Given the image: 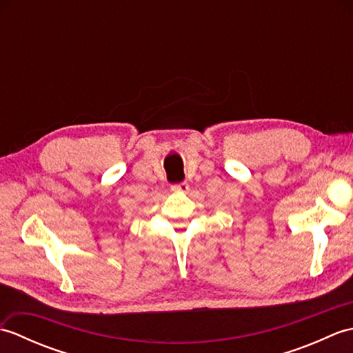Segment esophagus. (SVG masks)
<instances>
[{
  "mask_svg": "<svg viewBox=\"0 0 353 353\" xmlns=\"http://www.w3.org/2000/svg\"><path fill=\"white\" fill-rule=\"evenodd\" d=\"M171 191L172 192H181V194H186L190 191V185L186 182H182V183H177V185H172L171 186Z\"/></svg>",
  "mask_w": 353,
  "mask_h": 353,
  "instance_id": "obj_1",
  "label": "esophagus"
}]
</instances>
